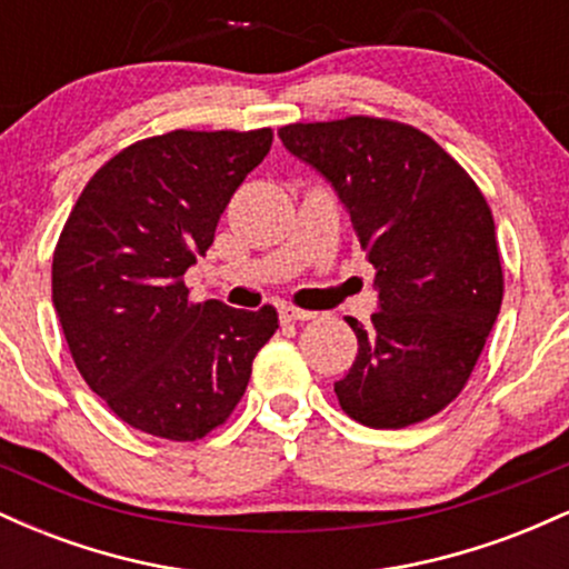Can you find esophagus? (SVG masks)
<instances>
[{
	"label": "esophagus",
	"mask_w": 569,
	"mask_h": 569,
	"mask_svg": "<svg viewBox=\"0 0 569 569\" xmlns=\"http://www.w3.org/2000/svg\"><path fill=\"white\" fill-rule=\"evenodd\" d=\"M280 316V323H299V321H312L316 318V312H307V310H297V307L291 305H283L278 310Z\"/></svg>",
	"instance_id": "1"
}]
</instances>
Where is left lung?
<instances>
[{
  "instance_id": "obj_1",
  "label": "left lung",
  "mask_w": 569,
  "mask_h": 569,
  "mask_svg": "<svg viewBox=\"0 0 569 569\" xmlns=\"http://www.w3.org/2000/svg\"><path fill=\"white\" fill-rule=\"evenodd\" d=\"M278 136L335 189L377 270L371 321L345 318L358 356L335 382L339 407L369 428L428 420L468 382L500 312L485 194L430 136L401 122L348 117Z\"/></svg>"
}]
</instances>
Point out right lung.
Instances as JSON below:
<instances>
[{"label": "right lung", "instance_id": "add662e5", "mask_svg": "<svg viewBox=\"0 0 569 569\" xmlns=\"http://www.w3.org/2000/svg\"><path fill=\"white\" fill-rule=\"evenodd\" d=\"M270 147V128L143 139L88 181L58 238L53 307L71 358L143 433L194 441L221 426L276 335L272 307L192 305L181 280Z\"/></svg>", "mask_w": 569, "mask_h": 569}]
</instances>
